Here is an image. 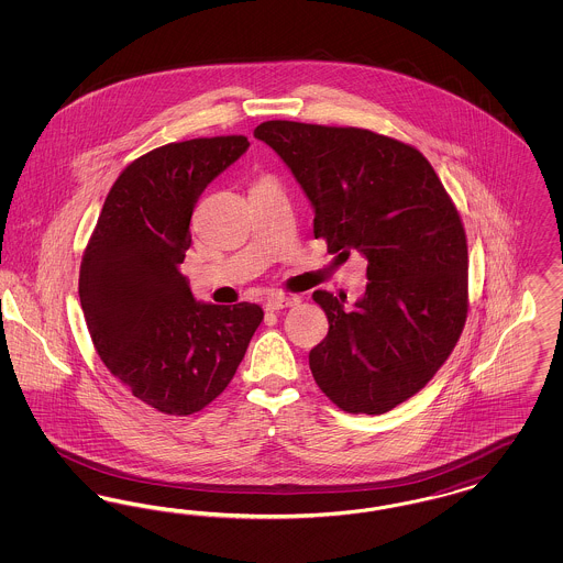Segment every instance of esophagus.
I'll use <instances>...</instances> for the list:
<instances>
[{"label":"esophagus","mask_w":563,"mask_h":563,"mask_svg":"<svg viewBox=\"0 0 563 563\" xmlns=\"http://www.w3.org/2000/svg\"><path fill=\"white\" fill-rule=\"evenodd\" d=\"M299 303V299L295 295H272L266 299V310H283V308H294Z\"/></svg>","instance_id":"obj_1"}]
</instances>
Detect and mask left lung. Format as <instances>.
I'll list each match as a JSON object with an SVG mask.
<instances>
[{"instance_id": "1", "label": "left lung", "mask_w": 563, "mask_h": 563, "mask_svg": "<svg viewBox=\"0 0 563 563\" xmlns=\"http://www.w3.org/2000/svg\"><path fill=\"white\" fill-rule=\"evenodd\" d=\"M255 136L287 162L314 205V239L367 260L352 310L314 291L329 321L310 369L342 411L379 416L420 393L468 314V246L452 196L420 150L354 126L268 120Z\"/></svg>"}]
</instances>
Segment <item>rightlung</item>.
<instances>
[{
  "label": "right lung",
  "mask_w": 563,
  "mask_h": 563,
  "mask_svg": "<svg viewBox=\"0 0 563 563\" xmlns=\"http://www.w3.org/2000/svg\"><path fill=\"white\" fill-rule=\"evenodd\" d=\"M244 134L200 136L131 162L84 249L80 303L101 361L139 401L191 416L236 374L264 321L257 303H200L179 264L205 188L246 152Z\"/></svg>",
  "instance_id": "right-lung-1"
}]
</instances>
